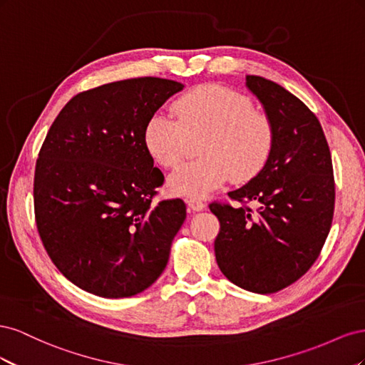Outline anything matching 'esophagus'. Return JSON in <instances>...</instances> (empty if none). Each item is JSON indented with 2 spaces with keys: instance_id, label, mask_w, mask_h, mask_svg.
<instances>
[{
  "instance_id": "34e87169",
  "label": "esophagus",
  "mask_w": 365,
  "mask_h": 365,
  "mask_svg": "<svg viewBox=\"0 0 365 365\" xmlns=\"http://www.w3.org/2000/svg\"><path fill=\"white\" fill-rule=\"evenodd\" d=\"M187 205L193 212H201V210L205 208V202H202L200 197H190V200H187Z\"/></svg>"
}]
</instances>
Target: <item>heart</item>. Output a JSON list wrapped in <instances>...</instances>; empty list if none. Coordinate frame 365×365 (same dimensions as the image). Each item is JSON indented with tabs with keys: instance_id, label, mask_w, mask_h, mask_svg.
<instances>
[{
	"instance_id": "heart-1",
	"label": "heart",
	"mask_w": 365,
	"mask_h": 365,
	"mask_svg": "<svg viewBox=\"0 0 365 365\" xmlns=\"http://www.w3.org/2000/svg\"><path fill=\"white\" fill-rule=\"evenodd\" d=\"M173 117L155 114L146 125L145 145L160 165L173 169L200 140V160L187 163L169 178L172 193L200 197L230 178L245 182L267 163L272 148V126L254 111L250 98L230 88L208 83L184 93L172 103Z\"/></svg>"
}]
</instances>
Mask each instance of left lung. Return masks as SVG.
I'll return each instance as SVG.
<instances>
[{"label": "left lung", "mask_w": 365, "mask_h": 365, "mask_svg": "<svg viewBox=\"0 0 365 365\" xmlns=\"http://www.w3.org/2000/svg\"><path fill=\"white\" fill-rule=\"evenodd\" d=\"M247 86L272 126V148L263 169L228 193L240 205L210 204L220 224L215 254L231 283L272 294L304 275L322 252L334 219V168L323 128L300 98L260 76H247Z\"/></svg>", "instance_id": "left-lung-1"}]
</instances>
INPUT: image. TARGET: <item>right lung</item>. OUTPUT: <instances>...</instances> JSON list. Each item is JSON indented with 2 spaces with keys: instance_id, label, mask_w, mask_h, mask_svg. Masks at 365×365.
<instances>
[{
  "instance_id": "right-lung-1",
  "label": "right lung",
  "mask_w": 365,
  "mask_h": 365,
  "mask_svg": "<svg viewBox=\"0 0 365 365\" xmlns=\"http://www.w3.org/2000/svg\"><path fill=\"white\" fill-rule=\"evenodd\" d=\"M182 83L138 77L74 96L36 160L33 201L41 240L81 289L132 297L155 282L185 220L180 197L153 204L164 175L145 129Z\"/></svg>"
}]
</instances>
